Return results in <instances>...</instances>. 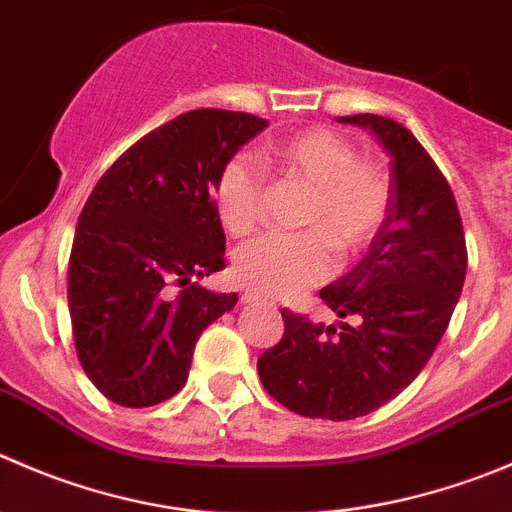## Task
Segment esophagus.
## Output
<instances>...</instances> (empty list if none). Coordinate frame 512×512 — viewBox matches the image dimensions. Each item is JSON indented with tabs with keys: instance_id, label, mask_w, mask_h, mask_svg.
<instances>
[{
	"instance_id": "1",
	"label": "esophagus",
	"mask_w": 512,
	"mask_h": 512,
	"mask_svg": "<svg viewBox=\"0 0 512 512\" xmlns=\"http://www.w3.org/2000/svg\"><path fill=\"white\" fill-rule=\"evenodd\" d=\"M241 304L243 306H253V304H264V299H261L259 294H253V291H246V294H241Z\"/></svg>"
}]
</instances>
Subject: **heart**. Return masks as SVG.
<instances>
[{"mask_svg": "<svg viewBox=\"0 0 512 512\" xmlns=\"http://www.w3.org/2000/svg\"><path fill=\"white\" fill-rule=\"evenodd\" d=\"M266 163L311 188L306 233H266L238 248L233 274L246 289L266 296H291L319 284L332 271V243L339 256L364 251L389 211L387 173L372 160H359L342 135L311 128L266 153ZM264 178L246 158L223 165L216 206L231 236H246L261 218Z\"/></svg>", "mask_w": 512, "mask_h": 512, "instance_id": "heart-1", "label": "heart"}]
</instances>
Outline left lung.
Here are the masks:
<instances>
[{
    "mask_svg": "<svg viewBox=\"0 0 512 512\" xmlns=\"http://www.w3.org/2000/svg\"><path fill=\"white\" fill-rule=\"evenodd\" d=\"M337 123L369 130L389 155L382 228L367 256L319 291L357 324L339 321L337 332L284 309V337L256 367L286 410L342 422L387 405L425 369L460 299L467 251L450 183L405 125L369 113Z\"/></svg>",
    "mask_w": 512,
    "mask_h": 512,
    "instance_id": "left-lung-1",
    "label": "left lung"
}]
</instances>
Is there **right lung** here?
<instances>
[{"instance_id": "1", "label": "right lung", "mask_w": 512, "mask_h": 512, "mask_svg": "<svg viewBox=\"0 0 512 512\" xmlns=\"http://www.w3.org/2000/svg\"><path fill=\"white\" fill-rule=\"evenodd\" d=\"M266 125L228 110L178 115L120 155L87 198L67 301L77 357L107 399L150 407L178 394L203 329L236 306V294L191 279L226 266L218 175Z\"/></svg>"}]
</instances>
